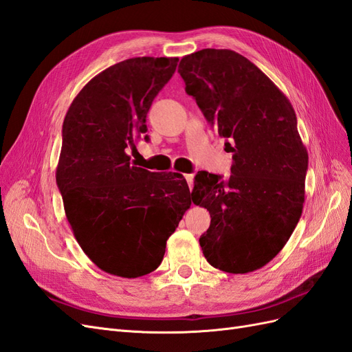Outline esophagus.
I'll return each instance as SVG.
<instances>
[{
    "label": "esophagus",
    "mask_w": 352,
    "mask_h": 352,
    "mask_svg": "<svg viewBox=\"0 0 352 352\" xmlns=\"http://www.w3.org/2000/svg\"><path fill=\"white\" fill-rule=\"evenodd\" d=\"M185 179H186V182L189 185V189H192V186H194V175H185Z\"/></svg>",
    "instance_id": "34e87169"
}]
</instances>
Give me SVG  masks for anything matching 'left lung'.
<instances>
[{"label":"left lung","instance_id":"8db88e82","mask_svg":"<svg viewBox=\"0 0 352 352\" xmlns=\"http://www.w3.org/2000/svg\"><path fill=\"white\" fill-rule=\"evenodd\" d=\"M177 72L206 119L226 138L230 176H195L192 201L211 223L199 238L219 270L250 273L278 255L300 221L308 153L286 95L243 56L206 48L185 56Z\"/></svg>","mask_w":352,"mask_h":352}]
</instances>
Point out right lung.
I'll list each match as a JSON object with an SVG mask.
<instances>
[{
	"mask_svg": "<svg viewBox=\"0 0 352 352\" xmlns=\"http://www.w3.org/2000/svg\"><path fill=\"white\" fill-rule=\"evenodd\" d=\"M177 61L117 63L85 85L63 122L56 179L66 217L89 260L120 278H141L158 267L192 202L182 175L148 172L127 155L146 132V113Z\"/></svg>",
	"mask_w": 352,
	"mask_h": 352,
	"instance_id": "obj_1",
	"label": "right lung"
}]
</instances>
